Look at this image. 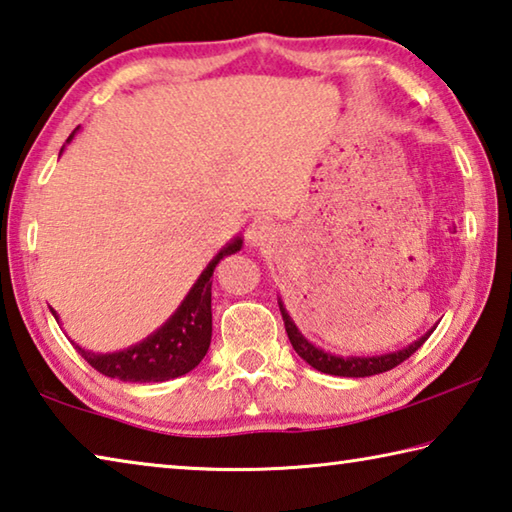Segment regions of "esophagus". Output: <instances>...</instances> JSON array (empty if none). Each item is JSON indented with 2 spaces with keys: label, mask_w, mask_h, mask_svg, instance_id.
Segmentation results:
<instances>
[{
  "label": "esophagus",
  "mask_w": 512,
  "mask_h": 512,
  "mask_svg": "<svg viewBox=\"0 0 512 512\" xmlns=\"http://www.w3.org/2000/svg\"><path fill=\"white\" fill-rule=\"evenodd\" d=\"M275 235H277L275 223L264 219V216H259V219H255L253 223L248 225V230H246L248 244L250 246H257V248L271 244V241L275 239Z\"/></svg>",
  "instance_id": "obj_1"
}]
</instances>
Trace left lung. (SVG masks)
Instances as JSON below:
<instances>
[{
    "mask_svg": "<svg viewBox=\"0 0 512 512\" xmlns=\"http://www.w3.org/2000/svg\"><path fill=\"white\" fill-rule=\"evenodd\" d=\"M277 305H280L282 311V318H284V327H287V334H289V341L293 345V350H296L302 359H305L311 368H316L320 372H325V375H336V377H372V375H379V372H386L395 366H400L404 359H409L411 354L420 348V345L429 339L433 329V325L429 332H424L420 339H415L413 343L406 345V348H400L395 352H384V354H348V357H343V354H336V352H327L323 348H318V345L311 343L305 334L300 332L298 325L293 323L291 314L284 307L282 298L277 296Z\"/></svg>",
    "mask_w": 512,
    "mask_h": 512,
    "instance_id": "left-lung-1",
    "label": "left lung"
}]
</instances>
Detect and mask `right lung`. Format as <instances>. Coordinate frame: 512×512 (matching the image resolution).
Here are the masks:
<instances>
[{"mask_svg":"<svg viewBox=\"0 0 512 512\" xmlns=\"http://www.w3.org/2000/svg\"><path fill=\"white\" fill-rule=\"evenodd\" d=\"M79 131V128H76ZM76 131L67 137L69 144L74 140ZM65 151V146L60 153ZM244 248V237L237 235L216 253L210 264L203 268V273L196 277L192 289L180 302L178 309L164 320V323L151 332L140 343L128 345L117 352H92L81 348L79 343L72 341L76 352L90 363L101 375L135 381V384H146V381H169L187 375L210 350L212 341V275L216 264L223 257L235 255ZM51 309V307H49ZM51 314L58 320V314L51 309ZM60 325V320H58Z\"/></svg>","mask_w":512,"mask_h":512,"instance_id":"add662e5","label":"right lung"}]
</instances>
